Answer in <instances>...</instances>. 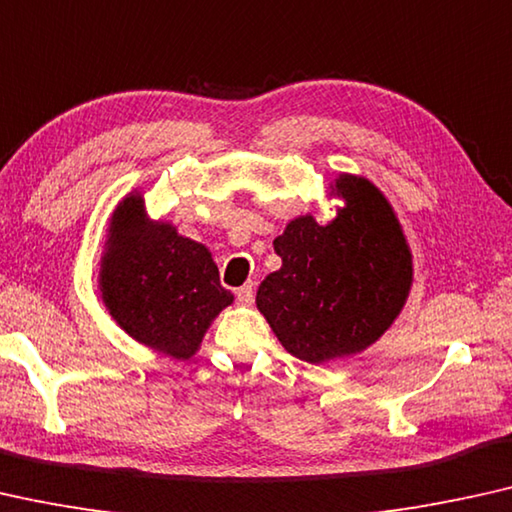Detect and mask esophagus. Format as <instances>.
Instances as JSON below:
<instances>
[{
  "label": "esophagus",
  "mask_w": 512,
  "mask_h": 512,
  "mask_svg": "<svg viewBox=\"0 0 512 512\" xmlns=\"http://www.w3.org/2000/svg\"><path fill=\"white\" fill-rule=\"evenodd\" d=\"M236 301H239L241 306L253 304V301H255V287H253V283L243 285V287H239V290H236Z\"/></svg>",
  "instance_id": "34e87169"
}]
</instances>
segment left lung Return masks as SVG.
I'll use <instances>...</instances> for the list:
<instances>
[{"instance_id":"8db88e82","label":"left lung","mask_w":512,"mask_h":512,"mask_svg":"<svg viewBox=\"0 0 512 512\" xmlns=\"http://www.w3.org/2000/svg\"><path fill=\"white\" fill-rule=\"evenodd\" d=\"M336 215H297L276 236L283 259L255 304L283 348L325 364L371 348L394 325L413 287V253L390 199L359 174H338Z\"/></svg>"}]
</instances>
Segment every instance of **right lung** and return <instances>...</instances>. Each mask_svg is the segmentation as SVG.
Segmentation results:
<instances>
[{"label":"right lung","mask_w":512,"mask_h":512,"mask_svg":"<svg viewBox=\"0 0 512 512\" xmlns=\"http://www.w3.org/2000/svg\"><path fill=\"white\" fill-rule=\"evenodd\" d=\"M99 297L136 343L174 359L197 355L213 320L232 306L204 243L153 220L139 190L113 208L99 259Z\"/></svg>","instance_id":"right-lung-1"}]
</instances>
